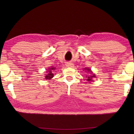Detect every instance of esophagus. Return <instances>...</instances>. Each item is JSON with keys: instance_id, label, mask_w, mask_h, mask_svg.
I'll list each match as a JSON object with an SVG mask.
<instances>
[{"instance_id": "34e87169", "label": "esophagus", "mask_w": 134, "mask_h": 134, "mask_svg": "<svg viewBox=\"0 0 134 134\" xmlns=\"http://www.w3.org/2000/svg\"><path fill=\"white\" fill-rule=\"evenodd\" d=\"M66 65L67 67H73L74 64V63H72L71 62H67L66 63Z\"/></svg>"}]
</instances>
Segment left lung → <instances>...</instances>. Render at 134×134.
Segmentation results:
<instances>
[{"label": "left lung", "instance_id": "left-lung-1", "mask_svg": "<svg viewBox=\"0 0 134 134\" xmlns=\"http://www.w3.org/2000/svg\"><path fill=\"white\" fill-rule=\"evenodd\" d=\"M85 70H87V71H90L91 73H92V72L91 71V70H90V69H85ZM92 74H93V73H92ZM95 78V74H92V75L88 76L87 79V81H92V78Z\"/></svg>", "mask_w": 134, "mask_h": 134}]
</instances>
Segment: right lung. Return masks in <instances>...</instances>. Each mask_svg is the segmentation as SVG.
Instances as JSON below:
<instances>
[{"label":"right lung","instance_id":"add662e5","mask_svg":"<svg viewBox=\"0 0 134 134\" xmlns=\"http://www.w3.org/2000/svg\"><path fill=\"white\" fill-rule=\"evenodd\" d=\"M55 68H51V69H48L49 71H47V74L45 75V78L46 79H52L53 78V71H53V70H55Z\"/></svg>","mask_w":134,"mask_h":134}]
</instances>
